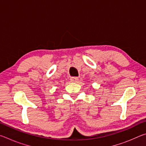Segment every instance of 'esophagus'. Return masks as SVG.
Returning <instances> with one entry per match:
<instances>
[{"mask_svg": "<svg viewBox=\"0 0 146 146\" xmlns=\"http://www.w3.org/2000/svg\"><path fill=\"white\" fill-rule=\"evenodd\" d=\"M71 82H77L78 81V78L76 77V76H73V77H71L70 79Z\"/></svg>", "mask_w": 146, "mask_h": 146, "instance_id": "esophagus-1", "label": "esophagus"}]
</instances>
